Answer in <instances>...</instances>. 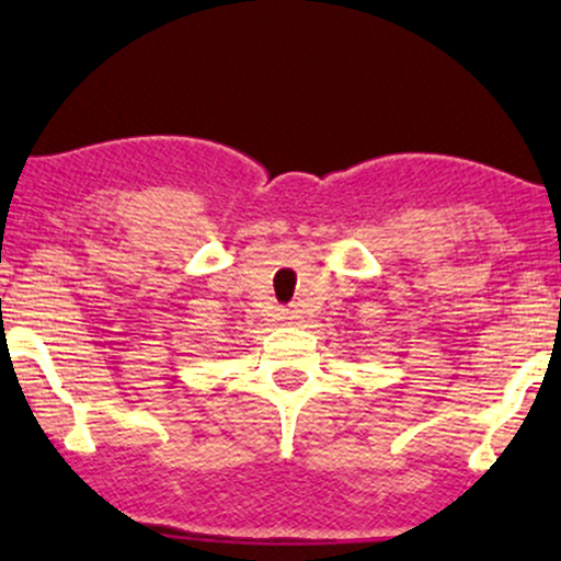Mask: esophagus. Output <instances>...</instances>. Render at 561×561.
Segmentation results:
<instances>
[{
    "instance_id": "esophagus-1",
    "label": "esophagus",
    "mask_w": 561,
    "mask_h": 561,
    "mask_svg": "<svg viewBox=\"0 0 561 561\" xmlns=\"http://www.w3.org/2000/svg\"><path fill=\"white\" fill-rule=\"evenodd\" d=\"M285 319H298V311H285Z\"/></svg>"
}]
</instances>
